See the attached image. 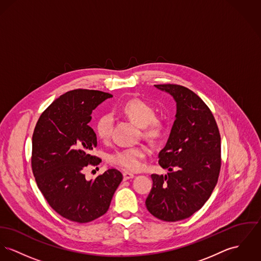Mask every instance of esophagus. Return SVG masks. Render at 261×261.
Segmentation results:
<instances>
[{"instance_id":"34e87169","label":"esophagus","mask_w":261,"mask_h":261,"mask_svg":"<svg viewBox=\"0 0 261 261\" xmlns=\"http://www.w3.org/2000/svg\"><path fill=\"white\" fill-rule=\"evenodd\" d=\"M122 175H123V180H128V179L135 177V174L132 172H128V171H124L122 173Z\"/></svg>"}]
</instances>
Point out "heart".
Returning <instances> with one entry per match:
<instances>
[{"label":"heart","mask_w":261,"mask_h":261,"mask_svg":"<svg viewBox=\"0 0 261 261\" xmlns=\"http://www.w3.org/2000/svg\"><path fill=\"white\" fill-rule=\"evenodd\" d=\"M122 114L142 127L143 136L149 141H159L165 134V124L155 118L154 110L151 106L140 99L128 100L121 109ZM113 117L105 114L97 119L95 132L101 141H107L111 137L113 128ZM148 151L145 146L139 145L116 150L109 155V162L126 170H139L142 166V161L147 156Z\"/></svg>","instance_id":"heart-1"}]
</instances>
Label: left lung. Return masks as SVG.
Segmentation results:
<instances>
[{
    "label": "left lung",
    "instance_id": "obj_1",
    "mask_svg": "<svg viewBox=\"0 0 261 261\" xmlns=\"http://www.w3.org/2000/svg\"><path fill=\"white\" fill-rule=\"evenodd\" d=\"M171 95L176 114L159 164L166 175L151 174L147 211L164 221L189 218L199 211L214 190L220 171V135L214 115L190 89L154 85Z\"/></svg>",
    "mask_w": 261,
    "mask_h": 261
}]
</instances>
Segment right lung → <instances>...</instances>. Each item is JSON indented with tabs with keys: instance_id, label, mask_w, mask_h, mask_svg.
Instances as JSON below:
<instances>
[{
	"instance_id": "1",
	"label": "right lung",
	"mask_w": 261,
	"mask_h": 261,
	"mask_svg": "<svg viewBox=\"0 0 261 261\" xmlns=\"http://www.w3.org/2000/svg\"><path fill=\"white\" fill-rule=\"evenodd\" d=\"M108 93L73 90L55 99L41 115L33 134L32 168L38 188L50 207L79 223L93 221L108 212L122 180L112 168L87 180L85 167L101 160L91 154L96 136L89 125L92 113Z\"/></svg>"
}]
</instances>
